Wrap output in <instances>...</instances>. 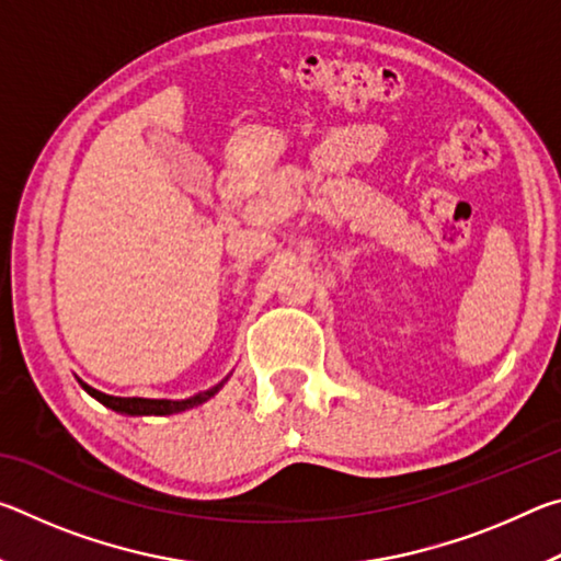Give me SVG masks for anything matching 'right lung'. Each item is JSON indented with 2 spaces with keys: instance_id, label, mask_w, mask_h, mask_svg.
I'll list each match as a JSON object with an SVG mask.
<instances>
[{
  "instance_id": "obj_1",
  "label": "right lung",
  "mask_w": 561,
  "mask_h": 561,
  "mask_svg": "<svg viewBox=\"0 0 561 561\" xmlns=\"http://www.w3.org/2000/svg\"><path fill=\"white\" fill-rule=\"evenodd\" d=\"M227 378H230V376H227ZM227 378H222V381L217 386L207 388V391H201V393H195L190 398H180V401H173V398H121V396L101 393L93 386L83 383L81 378H79V383H81L83 391L96 398L99 403H103L106 408H111V411H116L121 415H173V413L187 411V408H195V405H203L205 401H210V398L225 386Z\"/></svg>"
}]
</instances>
